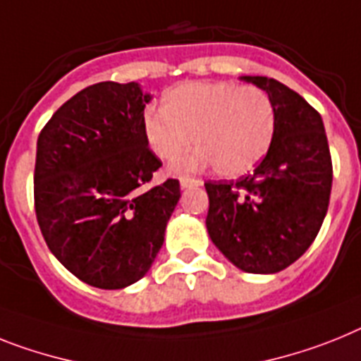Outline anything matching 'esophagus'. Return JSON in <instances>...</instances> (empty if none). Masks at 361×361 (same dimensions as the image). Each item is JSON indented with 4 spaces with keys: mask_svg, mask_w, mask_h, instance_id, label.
Returning a JSON list of instances; mask_svg holds the SVG:
<instances>
[{
    "mask_svg": "<svg viewBox=\"0 0 361 361\" xmlns=\"http://www.w3.org/2000/svg\"><path fill=\"white\" fill-rule=\"evenodd\" d=\"M180 185L181 189H190V187H202L204 185V181L195 180V178H181Z\"/></svg>",
    "mask_w": 361,
    "mask_h": 361,
    "instance_id": "esophagus-1",
    "label": "esophagus"
}]
</instances>
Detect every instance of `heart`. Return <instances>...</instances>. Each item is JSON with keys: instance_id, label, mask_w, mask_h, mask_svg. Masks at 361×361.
Wrapping results in <instances>:
<instances>
[{"instance_id": "heart-1", "label": "heart", "mask_w": 361, "mask_h": 361, "mask_svg": "<svg viewBox=\"0 0 361 361\" xmlns=\"http://www.w3.org/2000/svg\"><path fill=\"white\" fill-rule=\"evenodd\" d=\"M147 147L176 172L214 165L218 174L238 178L268 154L275 134V108L268 93L235 82H185L163 97V111L147 110L141 119Z\"/></svg>"}]
</instances>
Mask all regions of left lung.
I'll return each instance as SVG.
<instances>
[{"label": "left lung", "mask_w": 361, "mask_h": 361, "mask_svg": "<svg viewBox=\"0 0 361 361\" xmlns=\"http://www.w3.org/2000/svg\"><path fill=\"white\" fill-rule=\"evenodd\" d=\"M274 102L275 134L253 174L207 181V233L231 264L277 274L310 247L329 209L332 161L323 119L275 78L244 75Z\"/></svg>", "instance_id": "8db88e82"}]
</instances>
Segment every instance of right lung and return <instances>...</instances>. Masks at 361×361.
I'll return each mask as SVG.
<instances>
[{"label": "right lung", "mask_w": 361, "mask_h": 361, "mask_svg": "<svg viewBox=\"0 0 361 361\" xmlns=\"http://www.w3.org/2000/svg\"><path fill=\"white\" fill-rule=\"evenodd\" d=\"M150 99L137 82L93 84L38 135V226L63 268L95 288H126L147 275L181 196L178 180L148 187L161 166L141 128Z\"/></svg>", "instance_id": "1"}]
</instances>
